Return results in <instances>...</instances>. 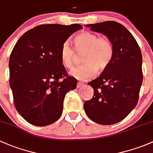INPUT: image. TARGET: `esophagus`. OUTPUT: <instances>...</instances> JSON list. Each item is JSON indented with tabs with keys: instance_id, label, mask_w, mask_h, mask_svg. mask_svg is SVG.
I'll return each instance as SVG.
<instances>
[{
	"instance_id": "obj_1",
	"label": "esophagus",
	"mask_w": 153,
	"mask_h": 153,
	"mask_svg": "<svg viewBox=\"0 0 153 153\" xmlns=\"http://www.w3.org/2000/svg\"><path fill=\"white\" fill-rule=\"evenodd\" d=\"M82 85H83L82 82H78V84H77V88H80V87H82Z\"/></svg>"
}]
</instances>
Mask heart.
I'll return each instance as SVG.
<instances>
[{
	"instance_id": "heart-1",
	"label": "heart",
	"mask_w": 153,
	"mask_h": 153,
	"mask_svg": "<svg viewBox=\"0 0 153 153\" xmlns=\"http://www.w3.org/2000/svg\"><path fill=\"white\" fill-rule=\"evenodd\" d=\"M74 46L77 53H82V62L71 74L80 81L93 78L97 74L102 73L113 60L114 49L112 42L106 37H99L97 34L90 31H82L74 38ZM76 54L68 42L62 43L60 50V59L66 68L71 69L74 65Z\"/></svg>"
}]
</instances>
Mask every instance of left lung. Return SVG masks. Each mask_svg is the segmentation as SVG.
Returning a JSON list of instances; mask_svg holds the SVG:
<instances>
[{"mask_svg":"<svg viewBox=\"0 0 153 153\" xmlns=\"http://www.w3.org/2000/svg\"><path fill=\"white\" fill-rule=\"evenodd\" d=\"M91 31L106 36L114 49L113 60L98 78L88 84L94 88L84 103L90 119L110 125L123 120L136 106L143 81L142 56L131 33L116 21L88 24Z\"/></svg>","mask_w":153,"mask_h":153,"instance_id":"8db88e82","label":"left lung"}]
</instances>
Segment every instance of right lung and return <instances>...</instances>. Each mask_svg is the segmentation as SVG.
<instances>
[{"mask_svg":"<svg viewBox=\"0 0 153 153\" xmlns=\"http://www.w3.org/2000/svg\"><path fill=\"white\" fill-rule=\"evenodd\" d=\"M81 29L79 24L40 25L15 44L9 57V85L15 108L29 123L49 125L62 115L64 98L76 88L77 80L67 74L61 46Z\"/></svg>","mask_w":153,"mask_h":153,"instance_id":"obj_1","label":"right lung"}]
</instances>
